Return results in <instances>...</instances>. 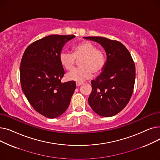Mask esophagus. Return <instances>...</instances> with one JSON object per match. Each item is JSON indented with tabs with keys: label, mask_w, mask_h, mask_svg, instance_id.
Returning <instances> with one entry per match:
<instances>
[{
	"label": "esophagus",
	"mask_w": 160,
	"mask_h": 160,
	"mask_svg": "<svg viewBox=\"0 0 160 160\" xmlns=\"http://www.w3.org/2000/svg\"><path fill=\"white\" fill-rule=\"evenodd\" d=\"M76 84H77V86H80V85L82 84V82H77L76 83Z\"/></svg>",
	"instance_id": "obj_1"
}]
</instances>
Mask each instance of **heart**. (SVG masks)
I'll use <instances>...</instances> for the list:
<instances>
[{
    "label": "heart",
    "mask_w": 160,
    "mask_h": 160,
    "mask_svg": "<svg viewBox=\"0 0 160 160\" xmlns=\"http://www.w3.org/2000/svg\"><path fill=\"white\" fill-rule=\"evenodd\" d=\"M72 53L62 50L59 55L60 64L67 71H71L77 60L80 67L67 75L69 80L80 82L89 78L92 73H101L106 65V54L104 50L88 41H84L72 48Z\"/></svg>",
    "instance_id": "b5f03b06"
}]
</instances>
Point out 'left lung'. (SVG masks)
<instances>
[{"mask_svg":"<svg viewBox=\"0 0 160 160\" xmlns=\"http://www.w3.org/2000/svg\"><path fill=\"white\" fill-rule=\"evenodd\" d=\"M105 49L107 60L103 71L92 80L88 103L98 115L113 116L126 107L132 95L136 67L128 49L121 42L103 37H84Z\"/></svg>","mask_w":160,"mask_h":160,"instance_id":"left-lung-1","label":"left lung"}]
</instances>
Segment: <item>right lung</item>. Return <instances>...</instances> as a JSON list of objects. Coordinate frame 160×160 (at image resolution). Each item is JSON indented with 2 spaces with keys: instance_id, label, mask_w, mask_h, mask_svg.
<instances>
[{
  "instance_id": "right-lung-1",
  "label": "right lung",
  "mask_w": 160,
  "mask_h": 160,
  "mask_svg": "<svg viewBox=\"0 0 160 160\" xmlns=\"http://www.w3.org/2000/svg\"><path fill=\"white\" fill-rule=\"evenodd\" d=\"M74 35H51L37 40L25 50L20 66L22 90L34 110L49 119L69 107L76 82L62 83L64 69L59 60L62 47Z\"/></svg>"
}]
</instances>
